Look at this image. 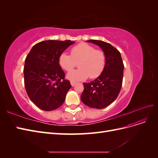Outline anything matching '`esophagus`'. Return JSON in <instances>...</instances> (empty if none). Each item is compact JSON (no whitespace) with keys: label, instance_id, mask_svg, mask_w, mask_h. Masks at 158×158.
<instances>
[{"label":"esophagus","instance_id":"1","mask_svg":"<svg viewBox=\"0 0 158 158\" xmlns=\"http://www.w3.org/2000/svg\"><path fill=\"white\" fill-rule=\"evenodd\" d=\"M70 84H71V85H72V86H74L75 84H76V82H73V81H71V82H70Z\"/></svg>","mask_w":158,"mask_h":158}]
</instances>
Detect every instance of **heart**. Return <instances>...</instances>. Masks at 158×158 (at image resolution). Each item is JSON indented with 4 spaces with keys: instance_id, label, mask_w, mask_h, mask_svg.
Segmentation results:
<instances>
[{
    "instance_id": "1",
    "label": "heart",
    "mask_w": 158,
    "mask_h": 158,
    "mask_svg": "<svg viewBox=\"0 0 158 158\" xmlns=\"http://www.w3.org/2000/svg\"><path fill=\"white\" fill-rule=\"evenodd\" d=\"M79 62V69L71 71ZM106 63V57L102 50L86 43H80L71 49V55L61 52L59 57V63L64 70L71 71L66 78L73 82H78L90 78H95L102 73Z\"/></svg>"
}]
</instances>
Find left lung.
Listing matches in <instances>:
<instances>
[{
    "label": "left lung",
    "mask_w": 158,
    "mask_h": 158,
    "mask_svg": "<svg viewBox=\"0 0 158 158\" xmlns=\"http://www.w3.org/2000/svg\"><path fill=\"white\" fill-rule=\"evenodd\" d=\"M104 52L106 63L102 73L92 82L84 83L81 101L88 107L103 109L115 100L122 86L124 64L120 52L111 44L99 40H88Z\"/></svg>",
    "instance_id": "8db88e82"
}]
</instances>
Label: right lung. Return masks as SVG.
<instances>
[{
    "label": "right lung",
    "instance_id": "add662e5",
    "mask_svg": "<svg viewBox=\"0 0 158 158\" xmlns=\"http://www.w3.org/2000/svg\"><path fill=\"white\" fill-rule=\"evenodd\" d=\"M70 40H47L33 46L25 60L23 74L26 92L32 102L44 111L60 107L71 88L59 63L61 52L74 44Z\"/></svg>",
    "mask_w": 158,
    "mask_h": 158
}]
</instances>
